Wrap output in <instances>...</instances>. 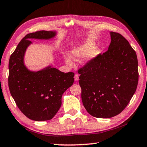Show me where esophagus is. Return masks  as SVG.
<instances>
[{"label":"esophagus","instance_id":"esophagus-1","mask_svg":"<svg viewBox=\"0 0 147 147\" xmlns=\"http://www.w3.org/2000/svg\"><path fill=\"white\" fill-rule=\"evenodd\" d=\"M74 80H75L76 82H78V80H79V76H78V74H76L75 75H74Z\"/></svg>","mask_w":147,"mask_h":147}]
</instances>
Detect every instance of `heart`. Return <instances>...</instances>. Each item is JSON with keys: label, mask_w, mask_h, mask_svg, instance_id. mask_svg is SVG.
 <instances>
[{"label": "heart", "mask_w": 147, "mask_h": 147, "mask_svg": "<svg viewBox=\"0 0 147 147\" xmlns=\"http://www.w3.org/2000/svg\"><path fill=\"white\" fill-rule=\"evenodd\" d=\"M94 47V43L89 40L76 45L69 51L70 56H66L65 58L66 63L69 67H73L74 62L72 58L75 60H79L84 58V63L85 64L91 62L99 53L97 49H93Z\"/></svg>", "instance_id": "obj_1"}]
</instances>
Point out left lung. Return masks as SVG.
<instances>
[{
	"label": "left lung",
	"mask_w": 147,
	"mask_h": 147,
	"mask_svg": "<svg viewBox=\"0 0 147 147\" xmlns=\"http://www.w3.org/2000/svg\"><path fill=\"white\" fill-rule=\"evenodd\" d=\"M108 51L79 69L82 100L87 111L97 118H111L130 102L138 84V61L128 41L110 32Z\"/></svg>",
	"instance_id": "8db88e82"
}]
</instances>
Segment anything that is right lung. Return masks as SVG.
Returning a JSON list of instances; mask_svg holds the SVG:
<instances>
[{"label":"right lung","instance_id":"right-lung-1","mask_svg":"<svg viewBox=\"0 0 147 147\" xmlns=\"http://www.w3.org/2000/svg\"><path fill=\"white\" fill-rule=\"evenodd\" d=\"M56 34V31L41 30L26 35L9 58L10 93L20 110L31 120L53 119L61 106L63 93L74 82L72 72L65 73L53 65L34 71L24 63L26 49L32 44L29 39L50 40Z\"/></svg>","mask_w":147,"mask_h":147}]
</instances>
